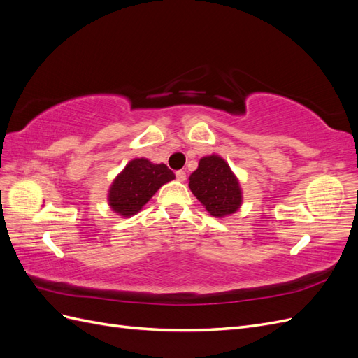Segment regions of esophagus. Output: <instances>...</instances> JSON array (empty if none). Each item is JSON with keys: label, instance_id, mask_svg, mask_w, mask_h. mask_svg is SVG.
<instances>
[{"label": "esophagus", "instance_id": "1", "mask_svg": "<svg viewBox=\"0 0 358 358\" xmlns=\"http://www.w3.org/2000/svg\"><path fill=\"white\" fill-rule=\"evenodd\" d=\"M176 179H178L179 182L187 180V173L183 171V170H178V171H176Z\"/></svg>", "mask_w": 358, "mask_h": 358}]
</instances>
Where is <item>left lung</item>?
<instances>
[{"label": "left lung", "instance_id": "obj_1", "mask_svg": "<svg viewBox=\"0 0 358 358\" xmlns=\"http://www.w3.org/2000/svg\"><path fill=\"white\" fill-rule=\"evenodd\" d=\"M189 188L206 210L216 218L234 213L242 203L239 182L230 166L218 155L200 159L199 169L189 176Z\"/></svg>", "mask_w": 358, "mask_h": 358}]
</instances>
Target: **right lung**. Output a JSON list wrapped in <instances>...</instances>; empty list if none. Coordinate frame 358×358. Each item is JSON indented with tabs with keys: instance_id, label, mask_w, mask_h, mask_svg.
<instances>
[{
	"instance_id": "add662e5",
	"label": "right lung",
	"mask_w": 358,
	"mask_h": 358,
	"mask_svg": "<svg viewBox=\"0 0 358 358\" xmlns=\"http://www.w3.org/2000/svg\"><path fill=\"white\" fill-rule=\"evenodd\" d=\"M175 179L166 164H152L146 158L129 161L109 191V203L112 209L122 215L131 216L137 213L149 199L164 185Z\"/></svg>"
}]
</instances>
